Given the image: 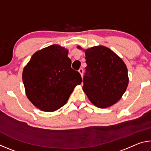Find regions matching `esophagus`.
I'll return each instance as SVG.
<instances>
[{
    "label": "esophagus",
    "instance_id": "1",
    "mask_svg": "<svg viewBox=\"0 0 151 151\" xmlns=\"http://www.w3.org/2000/svg\"><path fill=\"white\" fill-rule=\"evenodd\" d=\"M78 72H79V73L81 74V76H83V72H84V70H83V69L82 68H81L80 69L78 70Z\"/></svg>",
    "mask_w": 151,
    "mask_h": 151
}]
</instances>
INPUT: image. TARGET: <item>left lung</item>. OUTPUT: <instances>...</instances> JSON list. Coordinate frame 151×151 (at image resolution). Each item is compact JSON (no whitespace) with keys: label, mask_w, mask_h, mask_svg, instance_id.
Masks as SVG:
<instances>
[{"label":"left lung","mask_w":151,"mask_h":151,"mask_svg":"<svg viewBox=\"0 0 151 151\" xmlns=\"http://www.w3.org/2000/svg\"><path fill=\"white\" fill-rule=\"evenodd\" d=\"M81 49L80 46L77 47ZM85 51L86 66L83 89L92 103L107 108L116 103L129 84L126 65L118 55L104 46Z\"/></svg>","instance_id":"left-lung-1"}]
</instances>
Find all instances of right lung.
<instances>
[{
    "instance_id": "1",
    "label": "right lung",
    "mask_w": 151,
    "mask_h": 151,
    "mask_svg": "<svg viewBox=\"0 0 151 151\" xmlns=\"http://www.w3.org/2000/svg\"><path fill=\"white\" fill-rule=\"evenodd\" d=\"M29 100L42 111L53 112L65 105L82 78L71 68L68 50L52 45L32 56L22 72Z\"/></svg>"
}]
</instances>
